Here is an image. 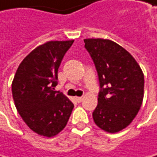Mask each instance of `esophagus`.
Listing matches in <instances>:
<instances>
[{
	"mask_svg": "<svg viewBox=\"0 0 157 157\" xmlns=\"http://www.w3.org/2000/svg\"><path fill=\"white\" fill-rule=\"evenodd\" d=\"M75 100H76L77 102H81L82 100H83V98L82 97H76L75 98Z\"/></svg>",
	"mask_w": 157,
	"mask_h": 157,
	"instance_id": "esophagus-1",
	"label": "esophagus"
}]
</instances>
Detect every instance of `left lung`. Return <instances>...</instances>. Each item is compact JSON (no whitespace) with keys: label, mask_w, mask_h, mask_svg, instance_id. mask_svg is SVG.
I'll return each instance as SVG.
<instances>
[{"label":"left lung","mask_w":157,"mask_h":157,"mask_svg":"<svg viewBox=\"0 0 157 157\" xmlns=\"http://www.w3.org/2000/svg\"><path fill=\"white\" fill-rule=\"evenodd\" d=\"M85 48L95 64L100 90L92 115L101 129L115 133L127 128L143 99L144 76L135 59L116 43L85 39Z\"/></svg>","instance_id":"1"}]
</instances>
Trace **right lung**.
<instances>
[{"label": "right lung", "instance_id": "right-lung-1", "mask_svg": "<svg viewBox=\"0 0 157 157\" xmlns=\"http://www.w3.org/2000/svg\"><path fill=\"white\" fill-rule=\"evenodd\" d=\"M73 41H51L31 51L17 68L12 83L15 105L34 132L53 137L67 125L73 103L59 91L58 71Z\"/></svg>", "mask_w": 157, "mask_h": 157}]
</instances>
